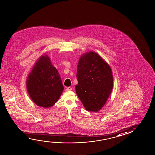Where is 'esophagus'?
I'll return each mask as SVG.
<instances>
[{
    "label": "esophagus",
    "instance_id": "obj_1",
    "mask_svg": "<svg viewBox=\"0 0 155 155\" xmlns=\"http://www.w3.org/2000/svg\"><path fill=\"white\" fill-rule=\"evenodd\" d=\"M72 88H71V87H66V89H65V91H71L72 90Z\"/></svg>",
    "mask_w": 155,
    "mask_h": 155
}]
</instances>
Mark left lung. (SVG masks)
I'll return each instance as SVG.
<instances>
[{
	"mask_svg": "<svg viewBox=\"0 0 155 155\" xmlns=\"http://www.w3.org/2000/svg\"><path fill=\"white\" fill-rule=\"evenodd\" d=\"M77 66V94L87 111H99L111 94V69L101 56L94 51L83 54Z\"/></svg>",
	"mask_w": 155,
	"mask_h": 155,
	"instance_id": "obj_1",
	"label": "left lung"
}]
</instances>
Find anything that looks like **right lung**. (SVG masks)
Returning <instances> with one entry per match:
<instances>
[{
  "label": "right lung",
  "mask_w": 155,
  "mask_h": 155,
  "mask_svg": "<svg viewBox=\"0 0 155 155\" xmlns=\"http://www.w3.org/2000/svg\"><path fill=\"white\" fill-rule=\"evenodd\" d=\"M26 88L31 99L39 107H52L63 93L64 86L58 71L47 54L36 61L26 79Z\"/></svg>",
  "instance_id": "right-lung-1"
}]
</instances>
